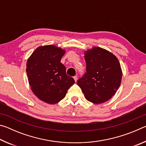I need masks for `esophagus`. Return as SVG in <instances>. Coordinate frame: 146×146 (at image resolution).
<instances>
[{"label": "esophagus", "mask_w": 146, "mask_h": 146, "mask_svg": "<svg viewBox=\"0 0 146 146\" xmlns=\"http://www.w3.org/2000/svg\"><path fill=\"white\" fill-rule=\"evenodd\" d=\"M73 78H74V80H75V82H76V80H77V76H73Z\"/></svg>", "instance_id": "1"}]
</instances>
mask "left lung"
<instances>
[{
	"mask_svg": "<svg viewBox=\"0 0 146 146\" xmlns=\"http://www.w3.org/2000/svg\"><path fill=\"white\" fill-rule=\"evenodd\" d=\"M86 72L77 81L86 99L101 104L110 99L119 88L122 70L118 58L98 47L86 51Z\"/></svg>",
	"mask_w": 146,
	"mask_h": 146,
	"instance_id": "left-lung-1",
	"label": "left lung"
}]
</instances>
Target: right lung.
Masks as SVG:
<instances>
[{"label": "right lung", "mask_w": 146, "mask_h": 146, "mask_svg": "<svg viewBox=\"0 0 146 146\" xmlns=\"http://www.w3.org/2000/svg\"><path fill=\"white\" fill-rule=\"evenodd\" d=\"M64 53L65 51L55 46H40L27 61L26 72L32 91L39 99L48 104L62 100L75 83L60 62Z\"/></svg>", "instance_id": "add662e5"}]
</instances>
